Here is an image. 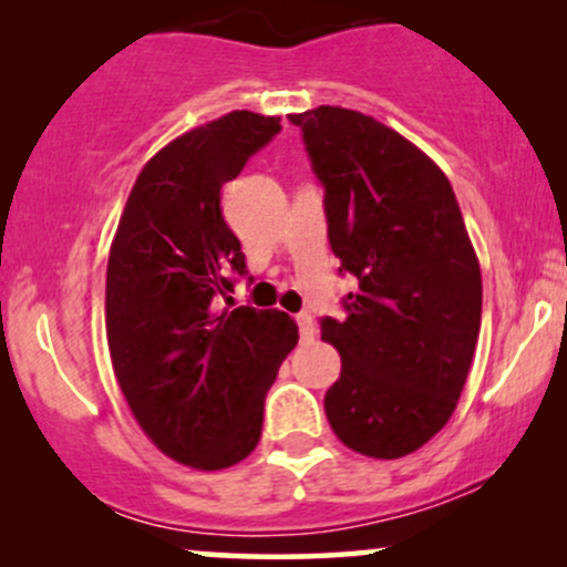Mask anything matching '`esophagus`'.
<instances>
[{
    "label": "esophagus",
    "mask_w": 567,
    "mask_h": 567,
    "mask_svg": "<svg viewBox=\"0 0 567 567\" xmlns=\"http://www.w3.org/2000/svg\"><path fill=\"white\" fill-rule=\"evenodd\" d=\"M296 322H298V336H301V341H311L317 333L315 328V320H311L309 311H301V315H296Z\"/></svg>",
    "instance_id": "1"
}]
</instances>
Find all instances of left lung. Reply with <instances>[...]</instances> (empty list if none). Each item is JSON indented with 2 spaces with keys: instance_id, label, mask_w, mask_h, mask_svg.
Here are the masks:
<instances>
[{
  "instance_id": "left-lung-1",
  "label": "left lung",
  "mask_w": 567,
  "mask_h": 567,
  "mask_svg": "<svg viewBox=\"0 0 567 567\" xmlns=\"http://www.w3.org/2000/svg\"><path fill=\"white\" fill-rule=\"evenodd\" d=\"M324 188L338 275L357 279L324 394L338 440L373 458L419 451L453 415L483 317V277L451 181L421 148L351 109L290 114Z\"/></svg>"
}]
</instances>
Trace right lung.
Wrapping results in <instances>:
<instances>
[{
    "mask_svg": "<svg viewBox=\"0 0 567 567\" xmlns=\"http://www.w3.org/2000/svg\"><path fill=\"white\" fill-rule=\"evenodd\" d=\"M282 130L231 112L167 143L143 167L106 269L112 365L148 440L194 470H226L261 440L266 392L298 328L285 311L220 309L247 275L220 186Z\"/></svg>",
    "mask_w": 567,
    "mask_h": 567,
    "instance_id": "obj_1",
    "label": "right lung"
}]
</instances>
